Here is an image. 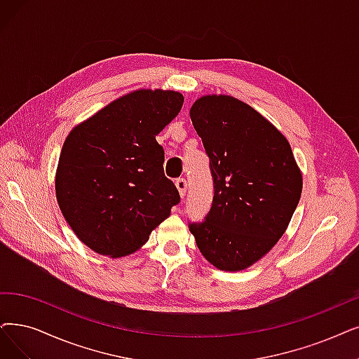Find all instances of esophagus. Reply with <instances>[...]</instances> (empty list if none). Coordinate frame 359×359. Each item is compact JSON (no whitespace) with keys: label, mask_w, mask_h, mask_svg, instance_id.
Listing matches in <instances>:
<instances>
[{"label":"esophagus","mask_w":359,"mask_h":359,"mask_svg":"<svg viewBox=\"0 0 359 359\" xmlns=\"http://www.w3.org/2000/svg\"><path fill=\"white\" fill-rule=\"evenodd\" d=\"M175 185H177V189H178L180 194H181V197H184L185 193H187V180H185V178H178L175 181Z\"/></svg>","instance_id":"1"}]
</instances>
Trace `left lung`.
<instances>
[{
	"label": "left lung",
	"mask_w": 359,
	"mask_h": 359,
	"mask_svg": "<svg viewBox=\"0 0 359 359\" xmlns=\"http://www.w3.org/2000/svg\"><path fill=\"white\" fill-rule=\"evenodd\" d=\"M190 116L209 157L213 200L205 221L189 228L212 265L245 269L284 234L302 194V174L285 137L238 100L202 97Z\"/></svg>",
	"instance_id": "8db88e82"
}]
</instances>
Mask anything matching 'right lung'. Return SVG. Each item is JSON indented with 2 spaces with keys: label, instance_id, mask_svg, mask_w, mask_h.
Segmentation results:
<instances>
[{
  "label": "right lung",
  "instance_id": "1",
  "mask_svg": "<svg viewBox=\"0 0 359 359\" xmlns=\"http://www.w3.org/2000/svg\"><path fill=\"white\" fill-rule=\"evenodd\" d=\"M175 91L140 90L114 100L67 135L55 174L62 213L100 255H130L180 203L156 135L180 113Z\"/></svg>",
  "mask_w": 359,
  "mask_h": 359
}]
</instances>
